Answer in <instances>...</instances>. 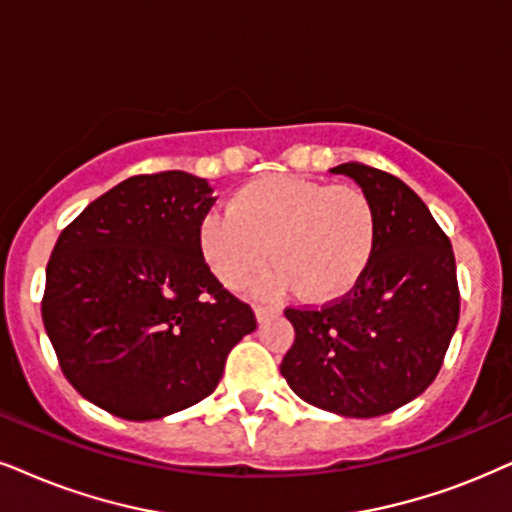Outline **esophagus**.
Instances as JSON below:
<instances>
[{"mask_svg":"<svg viewBox=\"0 0 512 512\" xmlns=\"http://www.w3.org/2000/svg\"><path fill=\"white\" fill-rule=\"evenodd\" d=\"M278 312H281V309L271 307V304H257V307H255V316H257V321H260V323L271 319V316H276Z\"/></svg>","mask_w":512,"mask_h":512,"instance_id":"34e87169","label":"esophagus"}]
</instances>
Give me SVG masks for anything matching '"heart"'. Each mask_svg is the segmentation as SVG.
<instances>
[{
  "mask_svg": "<svg viewBox=\"0 0 512 512\" xmlns=\"http://www.w3.org/2000/svg\"><path fill=\"white\" fill-rule=\"evenodd\" d=\"M198 243L226 288L260 281L262 295L300 288L309 300L347 295L366 274L378 243L373 200L359 186L328 184L300 174H264L234 193L229 212H208Z\"/></svg>",
  "mask_w": 512,
  "mask_h": 512,
  "instance_id": "b5f03b06",
  "label": "heart"
}]
</instances>
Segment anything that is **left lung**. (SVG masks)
Returning <instances> with one entry per match:
<instances>
[{"label":"left lung","mask_w":512,"mask_h":512,"mask_svg":"<svg viewBox=\"0 0 512 512\" xmlns=\"http://www.w3.org/2000/svg\"><path fill=\"white\" fill-rule=\"evenodd\" d=\"M373 200L378 243L359 283L340 300L288 307L295 342L281 375L297 397L347 418L397 411L437 378L461 314L449 236L404 181L342 163Z\"/></svg>","instance_id":"left-lung-1"}]
</instances>
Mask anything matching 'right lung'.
<instances>
[{
    "label": "right lung",
    "mask_w": 512,
    "mask_h": 512,
    "mask_svg": "<svg viewBox=\"0 0 512 512\" xmlns=\"http://www.w3.org/2000/svg\"><path fill=\"white\" fill-rule=\"evenodd\" d=\"M215 198L189 172L137 174L61 231L42 321L68 383L127 420H155L215 392L250 304L212 274L198 229Z\"/></svg>",
    "instance_id": "1"
}]
</instances>
